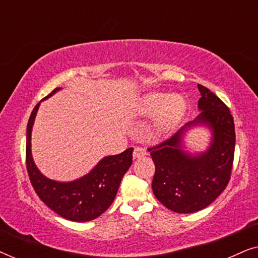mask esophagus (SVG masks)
Masks as SVG:
<instances>
[{
	"instance_id": "34e87169",
	"label": "esophagus",
	"mask_w": 258,
	"mask_h": 258,
	"mask_svg": "<svg viewBox=\"0 0 258 258\" xmlns=\"http://www.w3.org/2000/svg\"><path fill=\"white\" fill-rule=\"evenodd\" d=\"M147 154V151L143 149V148H140V147H136L134 148V153H133V156L134 158H140L144 156V155Z\"/></svg>"
}]
</instances>
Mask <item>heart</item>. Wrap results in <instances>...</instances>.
<instances>
[{"instance_id": "heart-1", "label": "heart", "mask_w": 258, "mask_h": 258, "mask_svg": "<svg viewBox=\"0 0 258 258\" xmlns=\"http://www.w3.org/2000/svg\"><path fill=\"white\" fill-rule=\"evenodd\" d=\"M188 110V103L182 95L155 91L137 102L135 112L139 116H156L154 130L158 135H168L177 128Z\"/></svg>"}]
</instances>
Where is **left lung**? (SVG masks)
<instances>
[{
	"label": "left lung",
	"instance_id": "8db88e82",
	"mask_svg": "<svg viewBox=\"0 0 258 258\" xmlns=\"http://www.w3.org/2000/svg\"><path fill=\"white\" fill-rule=\"evenodd\" d=\"M201 114L175 135L148 148L155 163L153 191L165 208L178 214L202 210L228 185L235 154V124L230 110L208 88L199 84ZM204 124L213 133L211 147L202 154L182 150L181 137L192 125Z\"/></svg>",
	"mask_w": 258,
	"mask_h": 258
}]
</instances>
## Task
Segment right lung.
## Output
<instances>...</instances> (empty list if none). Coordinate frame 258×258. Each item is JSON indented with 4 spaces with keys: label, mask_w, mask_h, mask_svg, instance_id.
Wrapping results in <instances>:
<instances>
[{
    "label": "right lung",
    "mask_w": 258,
    "mask_h": 258,
    "mask_svg": "<svg viewBox=\"0 0 258 258\" xmlns=\"http://www.w3.org/2000/svg\"><path fill=\"white\" fill-rule=\"evenodd\" d=\"M59 90L56 88L45 98ZM40 103L35 105L27 125L26 162L31 185L42 202L59 216L74 222L95 220L111 206L119 183L133 163V148L107 156L89 174L73 182H57L43 176L31 156V129Z\"/></svg>",
    "instance_id": "obj_1"
}]
</instances>
